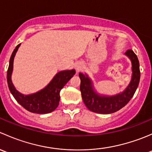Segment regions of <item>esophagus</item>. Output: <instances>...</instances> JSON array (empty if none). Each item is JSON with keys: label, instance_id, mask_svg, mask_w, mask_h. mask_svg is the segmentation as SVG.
Instances as JSON below:
<instances>
[{"label": "esophagus", "instance_id": "esophagus-1", "mask_svg": "<svg viewBox=\"0 0 152 152\" xmlns=\"http://www.w3.org/2000/svg\"><path fill=\"white\" fill-rule=\"evenodd\" d=\"M75 67H76V70H77V71H79V70L82 69V65H81V64H76V65H75Z\"/></svg>", "mask_w": 152, "mask_h": 152}]
</instances>
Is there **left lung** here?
I'll return each mask as SVG.
<instances>
[{"label":"left lung","instance_id":"left-lung-1","mask_svg":"<svg viewBox=\"0 0 152 152\" xmlns=\"http://www.w3.org/2000/svg\"><path fill=\"white\" fill-rule=\"evenodd\" d=\"M130 58L132 64V78L127 88L122 93L112 97L98 95L94 92L90 79L86 75L79 73L81 79L80 90L86 107L92 112L101 114H110L123 108L134 96L140 78V65L137 56L132 50L129 49L125 53Z\"/></svg>","mask_w":152,"mask_h":152}]
</instances>
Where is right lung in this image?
Here are the masks:
<instances>
[{"label": "right lung", "mask_w": 152, "mask_h": 152, "mask_svg": "<svg viewBox=\"0 0 152 152\" xmlns=\"http://www.w3.org/2000/svg\"><path fill=\"white\" fill-rule=\"evenodd\" d=\"M20 45V44L17 45L14 50L10 57V65L7 70V83L11 93L15 100L29 112L38 114L51 113L59 105L60 100V90L73 77L76 71L75 70H71L59 72L46 87L34 94L24 96L16 90L11 80L14 57Z\"/></svg>", "instance_id": "right-lung-1"}]
</instances>
